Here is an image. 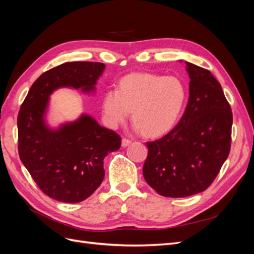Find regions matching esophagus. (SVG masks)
<instances>
[{"label": "esophagus", "instance_id": "obj_1", "mask_svg": "<svg viewBox=\"0 0 254 254\" xmlns=\"http://www.w3.org/2000/svg\"><path fill=\"white\" fill-rule=\"evenodd\" d=\"M130 144H131V141L128 140V139H125V137L122 140V146H123V147H127V146L130 145Z\"/></svg>", "mask_w": 254, "mask_h": 254}]
</instances>
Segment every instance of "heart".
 Wrapping results in <instances>:
<instances>
[{
    "label": "heart",
    "mask_w": 254,
    "mask_h": 254,
    "mask_svg": "<svg viewBox=\"0 0 254 254\" xmlns=\"http://www.w3.org/2000/svg\"><path fill=\"white\" fill-rule=\"evenodd\" d=\"M184 82L175 76L132 73L120 80L118 89L105 92L104 118L110 127L124 123L132 109L133 128L149 136L162 135L177 124L187 102Z\"/></svg>",
    "instance_id": "heart-1"
}]
</instances>
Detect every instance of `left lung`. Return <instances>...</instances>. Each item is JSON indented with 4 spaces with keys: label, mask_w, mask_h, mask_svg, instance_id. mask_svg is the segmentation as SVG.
<instances>
[{
    "label": "left lung",
    "mask_w": 254,
    "mask_h": 254,
    "mask_svg": "<svg viewBox=\"0 0 254 254\" xmlns=\"http://www.w3.org/2000/svg\"><path fill=\"white\" fill-rule=\"evenodd\" d=\"M189 102L171 132L147 142L144 178L158 194L180 198L205 190L218 175L231 147L232 111L210 71L187 63Z\"/></svg>",
    "instance_id": "left-lung-1"
}]
</instances>
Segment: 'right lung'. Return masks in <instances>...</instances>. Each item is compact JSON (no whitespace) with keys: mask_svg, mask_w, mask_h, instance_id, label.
I'll return each instance as SVG.
<instances>
[{"mask_svg":"<svg viewBox=\"0 0 254 254\" xmlns=\"http://www.w3.org/2000/svg\"><path fill=\"white\" fill-rule=\"evenodd\" d=\"M105 64L65 63L44 72L30 87L18 114V149L26 170L45 195L61 202H80L104 180V159L121 147V136L82 113L51 128L47 121L50 96L59 88L94 93Z\"/></svg>","mask_w":254,"mask_h":254,"instance_id":"right-lung-1","label":"right lung"}]
</instances>
